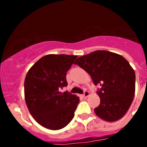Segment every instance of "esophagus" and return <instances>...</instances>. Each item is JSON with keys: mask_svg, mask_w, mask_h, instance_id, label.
Masks as SVG:
<instances>
[{"mask_svg": "<svg viewBox=\"0 0 147 147\" xmlns=\"http://www.w3.org/2000/svg\"><path fill=\"white\" fill-rule=\"evenodd\" d=\"M89 95H90V92L88 91H84V94H83V97L84 98H87V97H89Z\"/></svg>", "mask_w": 147, "mask_h": 147, "instance_id": "esophagus-1", "label": "esophagus"}]
</instances>
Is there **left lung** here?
<instances>
[{
    "instance_id": "1",
    "label": "left lung",
    "mask_w": 147,
    "mask_h": 147,
    "mask_svg": "<svg viewBox=\"0 0 147 147\" xmlns=\"http://www.w3.org/2000/svg\"><path fill=\"white\" fill-rule=\"evenodd\" d=\"M91 76L100 104L94 109L97 117L117 121L129 109L135 94V73L127 60L117 53L97 50L78 57L75 63Z\"/></svg>"
}]
</instances>
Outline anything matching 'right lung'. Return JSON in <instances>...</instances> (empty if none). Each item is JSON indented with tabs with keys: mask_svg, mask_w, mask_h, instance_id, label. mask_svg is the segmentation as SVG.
<instances>
[{
	"mask_svg": "<svg viewBox=\"0 0 147 147\" xmlns=\"http://www.w3.org/2000/svg\"><path fill=\"white\" fill-rule=\"evenodd\" d=\"M77 55L50 54L28 70L24 83L25 100L34 119L45 128L58 130L73 119L79 97L60 90L67 87V72Z\"/></svg>",
	"mask_w": 147,
	"mask_h": 147,
	"instance_id": "obj_1",
	"label": "right lung"
}]
</instances>
